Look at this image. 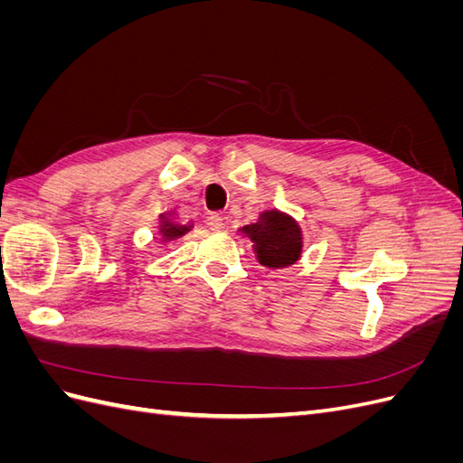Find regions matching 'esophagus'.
I'll use <instances>...</instances> for the list:
<instances>
[{
	"label": "esophagus",
	"instance_id": "esophagus-1",
	"mask_svg": "<svg viewBox=\"0 0 463 463\" xmlns=\"http://www.w3.org/2000/svg\"><path fill=\"white\" fill-rule=\"evenodd\" d=\"M208 228L213 232H222L223 228H226V222H223V218L220 214H210L208 216Z\"/></svg>",
	"mask_w": 463,
	"mask_h": 463
}]
</instances>
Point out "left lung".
<instances>
[{
	"instance_id": "1",
	"label": "left lung",
	"mask_w": 463,
	"mask_h": 463,
	"mask_svg": "<svg viewBox=\"0 0 463 463\" xmlns=\"http://www.w3.org/2000/svg\"><path fill=\"white\" fill-rule=\"evenodd\" d=\"M241 232L253 241L259 262L269 269H284L301 257V228L291 216L278 210L262 213L257 223L243 226Z\"/></svg>"
}]
</instances>
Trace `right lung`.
Wrapping results in <instances>:
<instances>
[{
    "mask_svg": "<svg viewBox=\"0 0 463 463\" xmlns=\"http://www.w3.org/2000/svg\"><path fill=\"white\" fill-rule=\"evenodd\" d=\"M193 226L191 223H184L181 220L175 218L174 213H164L162 214V237L165 241H174L177 237L185 235Z\"/></svg>",
    "mask_w": 463,
    "mask_h": 463,
    "instance_id": "right-lung-1",
    "label": "right lung"
}]
</instances>
